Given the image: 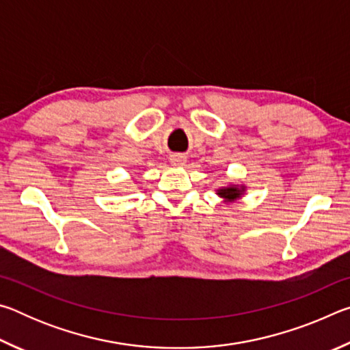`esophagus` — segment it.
Segmentation results:
<instances>
[{
	"instance_id": "esophagus-1",
	"label": "esophagus",
	"mask_w": 350,
	"mask_h": 350,
	"mask_svg": "<svg viewBox=\"0 0 350 350\" xmlns=\"http://www.w3.org/2000/svg\"><path fill=\"white\" fill-rule=\"evenodd\" d=\"M171 162H173L176 167H182V165L187 162V157L183 156V154H173V156H171Z\"/></svg>"
}]
</instances>
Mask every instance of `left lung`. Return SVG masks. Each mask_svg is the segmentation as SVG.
<instances>
[{
	"label": "left lung",
	"instance_id": "left-lung-1",
	"mask_svg": "<svg viewBox=\"0 0 350 350\" xmlns=\"http://www.w3.org/2000/svg\"><path fill=\"white\" fill-rule=\"evenodd\" d=\"M245 191V187H239V185H228V187H222L217 189V196L224 198L228 202H233V200L239 199L242 196V193Z\"/></svg>",
	"mask_w": 350,
	"mask_h": 350
}]
</instances>
